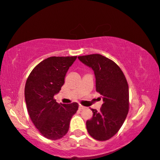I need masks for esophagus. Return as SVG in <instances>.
Wrapping results in <instances>:
<instances>
[{"label": "esophagus", "mask_w": 160, "mask_h": 160, "mask_svg": "<svg viewBox=\"0 0 160 160\" xmlns=\"http://www.w3.org/2000/svg\"><path fill=\"white\" fill-rule=\"evenodd\" d=\"M85 107H83V106H82V105H80V106H79V108H78V109H79V110L80 111H81V110H82V109H85Z\"/></svg>", "instance_id": "34e87169"}]
</instances>
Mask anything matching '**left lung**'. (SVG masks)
<instances>
[{
	"instance_id": "8db88e82",
	"label": "left lung",
	"mask_w": 160,
	"mask_h": 160,
	"mask_svg": "<svg viewBox=\"0 0 160 160\" xmlns=\"http://www.w3.org/2000/svg\"><path fill=\"white\" fill-rule=\"evenodd\" d=\"M78 58L94 70L96 91L104 102L99 112L91 109L93 116L87 121V129L94 139L105 141L117 133L128 113V82L118 65L104 56L90 54Z\"/></svg>"
}]
</instances>
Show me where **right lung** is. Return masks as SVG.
Listing matches in <instances>:
<instances>
[{"label": "right lung", "instance_id": "right-lung-1", "mask_svg": "<svg viewBox=\"0 0 160 160\" xmlns=\"http://www.w3.org/2000/svg\"><path fill=\"white\" fill-rule=\"evenodd\" d=\"M77 56H52L37 65L25 88L27 108L32 123L43 136L58 140L68 131L78 104H58L54 95L64 84L66 74Z\"/></svg>", "mask_w": 160, "mask_h": 160}]
</instances>
